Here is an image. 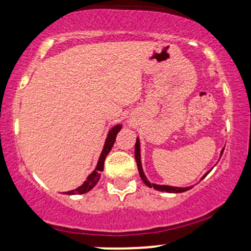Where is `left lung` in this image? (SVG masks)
I'll return each mask as SVG.
<instances>
[{
    "label": "left lung",
    "mask_w": 251,
    "mask_h": 251,
    "mask_svg": "<svg viewBox=\"0 0 251 251\" xmlns=\"http://www.w3.org/2000/svg\"><path fill=\"white\" fill-rule=\"evenodd\" d=\"M224 149L222 150L221 154L223 153ZM134 157H135V162H137V165H138V171H139V175H140V178H142L144 183L146 184V185L149 186V188H153L155 190H158V191H166V192H174V194H178V192H184V191H188L191 188H177V186H169V185H158V184H153V183H150L148 180V178H146L145 174H144L143 171V168H142V160H140V143H139V139L137 138V142H135V146H134ZM209 174V172H208ZM206 174V175H208ZM205 175V176H206ZM204 176V177H205ZM203 177V178H204ZM201 178V179H203Z\"/></svg>",
    "instance_id": "1"
}]
</instances>
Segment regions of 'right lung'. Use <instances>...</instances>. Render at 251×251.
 Returning a JSON list of instances; mask_svg holds the SVG:
<instances>
[{
    "instance_id": "right-lung-1",
    "label": "right lung",
    "mask_w": 251,
    "mask_h": 251,
    "mask_svg": "<svg viewBox=\"0 0 251 251\" xmlns=\"http://www.w3.org/2000/svg\"><path fill=\"white\" fill-rule=\"evenodd\" d=\"M120 129H122V125H116L113 128L109 129L107 138H106L105 145H103L102 152H101V154H100L99 160H98L96 170H94V171L88 176L87 179L83 181V184L81 186H79V188H76L75 190H72V191L65 192L66 195H76V194L82 195V194H86V192H88L89 190H92L94 188V186L97 185V183L100 179V175H101V171H103V163H105L106 155H107L109 153V151L112 150V146H113L114 142H116V137H117L118 132H119Z\"/></svg>"
}]
</instances>
